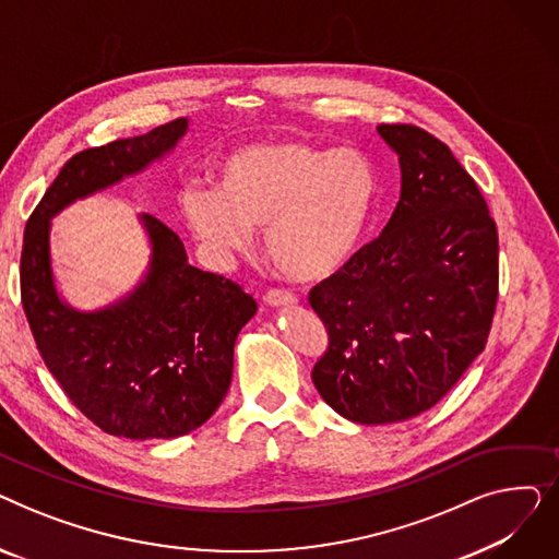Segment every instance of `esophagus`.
I'll return each instance as SVG.
<instances>
[{
  "label": "esophagus",
  "instance_id": "obj_1",
  "mask_svg": "<svg viewBox=\"0 0 559 559\" xmlns=\"http://www.w3.org/2000/svg\"><path fill=\"white\" fill-rule=\"evenodd\" d=\"M264 301H267L270 306H295L299 301V297L295 295V292H289V289L272 287V289L264 292Z\"/></svg>",
  "mask_w": 559,
  "mask_h": 559
}]
</instances>
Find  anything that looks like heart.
<instances>
[{
	"label": "heart",
	"mask_w": 559,
	"mask_h": 559,
	"mask_svg": "<svg viewBox=\"0 0 559 559\" xmlns=\"http://www.w3.org/2000/svg\"><path fill=\"white\" fill-rule=\"evenodd\" d=\"M213 183L181 194L194 238L228 255L245 251L251 228L264 226L270 260L295 281H321L348 262L376 199V171L360 152L301 138L240 146L219 160Z\"/></svg>",
	"instance_id": "obj_1"
}]
</instances>
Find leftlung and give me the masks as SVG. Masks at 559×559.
<instances>
[{"label": "left lung", "mask_w": 559, "mask_h": 559, "mask_svg": "<svg viewBox=\"0 0 559 559\" xmlns=\"http://www.w3.org/2000/svg\"><path fill=\"white\" fill-rule=\"evenodd\" d=\"M399 154L401 199L376 240L314 285L329 333L312 383L356 424H394L442 399L485 348L498 299V230L449 146L380 124Z\"/></svg>", "instance_id": "obj_1"}]
</instances>
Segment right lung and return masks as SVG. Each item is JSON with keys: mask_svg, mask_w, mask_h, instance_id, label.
<instances>
[{"mask_svg": "<svg viewBox=\"0 0 559 559\" xmlns=\"http://www.w3.org/2000/svg\"><path fill=\"white\" fill-rule=\"evenodd\" d=\"M186 129L181 117L74 154L24 228L20 292L36 346L68 399L115 437L171 439L209 421L230 385L235 337L258 306L238 283L188 264L179 235L142 215L152 242L144 281L122 301L79 312L58 299L49 219L74 199L144 169Z\"/></svg>", "mask_w": 559, "mask_h": 559, "instance_id": "obj_1", "label": "right lung"}]
</instances>
